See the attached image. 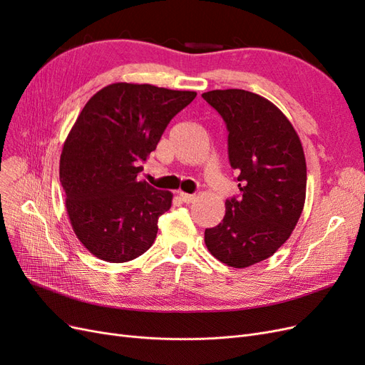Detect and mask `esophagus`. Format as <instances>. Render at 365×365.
Segmentation results:
<instances>
[{"label": "esophagus", "instance_id": "obj_1", "mask_svg": "<svg viewBox=\"0 0 365 365\" xmlns=\"http://www.w3.org/2000/svg\"><path fill=\"white\" fill-rule=\"evenodd\" d=\"M178 196H180V200H181L184 204H190V202L195 201V196H193V195H187V193H182V192H181Z\"/></svg>", "mask_w": 365, "mask_h": 365}]
</instances>
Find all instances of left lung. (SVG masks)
<instances>
[{
  "label": "left lung",
  "instance_id": "left-lung-1",
  "mask_svg": "<svg viewBox=\"0 0 365 365\" xmlns=\"http://www.w3.org/2000/svg\"><path fill=\"white\" fill-rule=\"evenodd\" d=\"M204 101L224 118L228 160L240 197L225 201L222 222L207 228L208 251L233 268L271 257L303 212L306 160L291 121L267 98L245 90H215Z\"/></svg>",
  "mask_w": 365,
  "mask_h": 365
}]
</instances>
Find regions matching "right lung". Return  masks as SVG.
Listing matches in <instances>:
<instances>
[{
  "mask_svg": "<svg viewBox=\"0 0 365 365\" xmlns=\"http://www.w3.org/2000/svg\"><path fill=\"white\" fill-rule=\"evenodd\" d=\"M195 91L113 83L83 106L63 143L59 178L74 233L96 257L129 262L146 252L172 193L138 181L170 120Z\"/></svg>",
  "mask_w": 365,
  "mask_h": 365,
  "instance_id": "obj_1",
  "label": "right lung"
}]
</instances>
